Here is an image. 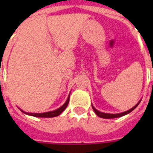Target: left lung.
<instances>
[{"instance_id":"obj_1","label":"left lung","mask_w":153,"mask_h":153,"mask_svg":"<svg viewBox=\"0 0 153 153\" xmlns=\"http://www.w3.org/2000/svg\"><path fill=\"white\" fill-rule=\"evenodd\" d=\"M138 104H139V102H138L136 106H134L133 108H131L130 110H128V111H125V112L120 113V114H107V113L100 112L99 111H97L96 108H94V107H93V105H92V106H93V111H95V113H96L97 116H99V117H101V118H104V119H112V118H117V117H120V116H123V115H127V114H128L129 112H131L132 111H134V110L138 106Z\"/></svg>"}]
</instances>
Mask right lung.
I'll return each instance as SVG.
<instances>
[{
    "instance_id": "add662e5",
    "label": "right lung",
    "mask_w": 153,
    "mask_h": 153,
    "mask_svg": "<svg viewBox=\"0 0 153 153\" xmlns=\"http://www.w3.org/2000/svg\"><path fill=\"white\" fill-rule=\"evenodd\" d=\"M69 101H70V96L68 97V99L65 102V103L64 104L63 106H60L59 109L56 110V111H49V112H45V113H26L25 111H23V112H25V114H28L29 115H33V116H35V117H44V118H50V117H55V116H57V115H59L60 113H62L64 110L68 106V104H69Z\"/></svg>"
}]
</instances>
